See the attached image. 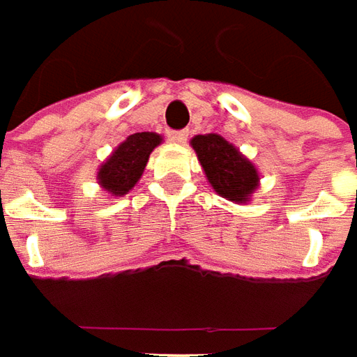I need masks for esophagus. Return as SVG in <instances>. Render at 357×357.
Instances as JSON below:
<instances>
[{"mask_svg": "<svg viewBox=\"0 0 357 357\" xmlns=\"http://www.w3.org/2000/svg\"><path fill=\"white\" fill-rule=\"evenodd\" d=\"M167 136H169V140H171V142L184 144L186 142V138H188V132H186V130H171Z\"/></svg>", "mask_w": 357, "mask_h": 357, "instance_id": "1", "label": "esophagus"}]
</instances>
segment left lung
Listing matches in <instances>:
<instances>
[{
    "instance_id": "1",
    "label": "left lung",
    "mask_w": 357,
    "mask_h": 357,
    "mask_svg": "<svg viewBox=\"0 0 357 357\" xmlns=\"http://www.w3.org/2000/svg\"><path fill=\"white\" fill-rule=\"evenodd\" d=\"M190 144L206 171L207 181L219 196L236 204L250 199L259 186V174L236 146L219 134H198Z\"/></svg>"
}]
</instances>
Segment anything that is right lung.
Returning <instances> with one entry per match:
<instances>
[{"label":"right lung","mask_w":357,"mask_h":357,"mask_svg":"<svg viewBox=\"0 0 357 357\" xmlns=\"http://www.w3.org/2000/svg\"><path fill=\"white\" fill-rule=\"evenodd\" d=\"M161 136L155 132L130 134L125 142L119 144L107 161L98 171V183L111 196H125L140 181L146 163L153 148L161 144Z\"/></svg>","instance_id":"add662e5"}]
</instances>
